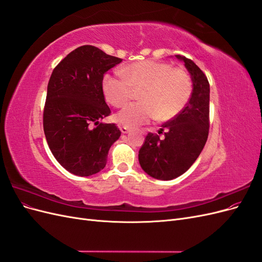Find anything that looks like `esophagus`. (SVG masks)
I'll return each instance as SVG.
<instances>
[{
  "label": "esophagus",
  "instance_id": "1",
  "mask_svg": "<svg viewBox=\"0 0 262 262\" xmlns=\"http://www.w3.org/2000/svg\"><path fill=\"white\" fill-rule=\"evenodd\" d=\"M129 128H128V126H125V125H120V131H121V133H128L129 132Z\"/></svg>",
  "mask_w": 262,
  "mask_h": 262
}]
</instances>
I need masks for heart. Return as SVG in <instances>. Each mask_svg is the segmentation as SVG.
<instances>
[{"label": "heart", "instance_id": "obj_1", "mask_svg": "<svg viewBox=\"0 0 262 262\" xmlns=\"http://www.w3.org/2000/svg\"><path fill=\"white\" fill-rule=\"evenodd\" d=\"M121 77L106 74L101 89L105 99L116 108L124 107L139 91L140 102H134L115 116L125 126H136L152 119L167 121L185 109L192 96L193 81L185 69L170 63L142 60L119 70Z\"/></svg>", "mask_w": 262, "mask_h": 262}]
</instances>
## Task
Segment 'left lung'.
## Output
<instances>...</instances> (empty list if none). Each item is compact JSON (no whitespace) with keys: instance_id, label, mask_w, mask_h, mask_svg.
<instances>
[{"instance_id":"left-lung-1","label":"left lung","mask_w":262,"mask_h":262,"mask_svg":"<svg viewBox=\"0 0 262 262\" xmlns=\"http://www.w3.org/2000/svg\"><path fill=\"white\" fill-rule=\"evenodd\" d=\"M185 62L193 81L192 96L185 109L165 122L158 134L149 132L139 150L142 169L150 177L171 180L186 172L199 157L207 143L210 128V84L195 63L186 57Z\"/></svg>"}]
</instances>
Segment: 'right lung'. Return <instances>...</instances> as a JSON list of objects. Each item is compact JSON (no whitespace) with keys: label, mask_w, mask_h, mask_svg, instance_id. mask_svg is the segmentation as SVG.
<instances>
[{"label":"right lung","mask_w":262,"mask_h":262,"mask_svg":"<svg viewBox=\"0 0 262 262\" xmlns=\"http://www.w3.org/2000/svg\"><path fill=\"white\" fill-rule=\"evenodd\" d=\"M121 61L86 45L70 52L52 71L43 107L45 136L55 160L76 176L104 169L110 146L121 136L116 123L99 122L112 114L102 78Z\"/></svg>","instance_id":"right-lung-1"}]
</instances>
